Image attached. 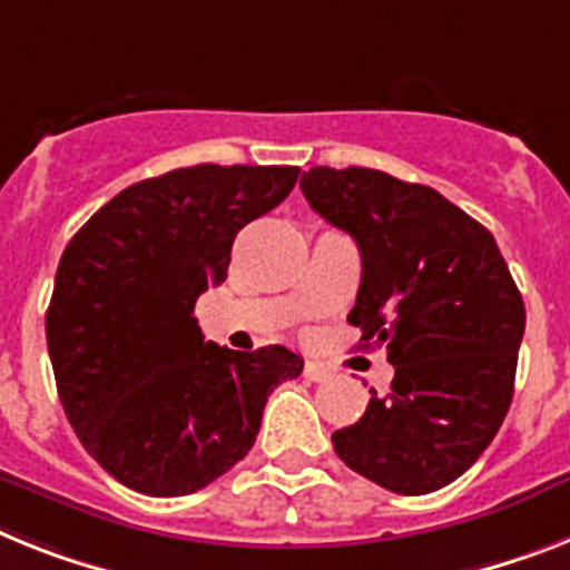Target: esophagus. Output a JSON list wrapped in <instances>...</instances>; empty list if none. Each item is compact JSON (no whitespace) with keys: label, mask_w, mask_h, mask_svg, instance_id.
Masks as SVG:
<instances>
[{"label":"esophagus","mask_w":570,"mask_h":570,"mask_svg":"<svg viewBox=\"0 0 570 570\" xmlns=\"http://www.w3.org/2000/svg\"><path fill=\"white\" fill-rule=\"evenodd\" d=\"M304 376H307L309 382H324L330 380V371L324 365H318V362H307V365H304Z\"/></svg>","instance_id":"1"}]
</instances>
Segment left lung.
<instances>
[{"label": "left lung", "instance_id": "left-lung-1", "mask_svg": "<svg viewBox=\"0 0 570 570\" xmlns=\"http://www.w3.org/2000/svg\"><path fill=\"white\" fill-rule=\"evenodd\" d=\"M301 190L356 240L347 322L389 347L394 382L333 434L353 472L400 495L452 484L492 443L513 400L524 301L495 237L434 188L371 170L309 167Z\"/></svg>", "mask_w": 570, "mask_h": 570}]
</instances>
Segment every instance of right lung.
<instances>
[{
	"label": "right lung",
	"mask_w": 570,
	"mask_h": 570,
	"mask_svg": "<svg viewBox=\"0 0 570 570\" xmlns=\"http://www.w3.org/2000/svg\"><path fill=\"white\" fill-rule=\"evenodd\" d=\"M289 165H194L112 196L66 246L46 313L57 394L86 452L124 487L174 499L248 455L275 385L304 358L205 342L196 298L232 243L298 181Z\"/></svg>",
	"instance_id": "1"
}]
</instances>
